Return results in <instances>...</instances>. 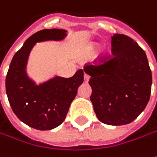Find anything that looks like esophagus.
<instances>
[{"label":"esophagus","mask_w":157,"mask_h":157,"mask_svg":"<svg viewBox=\"0 0 157 157\" xmlns=\"http://www.w3.org/2000/svg\"><path fill=\"white\" fill-rule=\"evenodd\" d=\"M89 75L87 74H84V82H89Z\"/></svg>","instance_id":"1"}]
</instances>
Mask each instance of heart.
<instances>
[{
	"mask_svg": "<svg viewBox=\"0 0 157 157\" xmlns=\"http://www.w3.org/2000/svg\"><path fill=\"white\" fill-rule=\"evenodd\" d=\"M93 47H94V48H96V44H94V46H93Z\"/></svg>",
	"mask_w": 157,
	"mask_h": 157,
	"instance_id": "heart-1",
	"label": "heart"
}]
</instances>
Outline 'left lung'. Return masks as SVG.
Here are the masks:
<instances>
[{
	"label": "left lung",
	"instance_id": "left-lung-1",
	"mask_svg": "<svg viewBox=\"0 0 157 157\" xmlns=\"http://www.w3.org/2000/svg\"><path fill=\"white\" fill-rule=\"evenodd\" d=\"M112 56L83 68L90 76V101L101 122L108 125L132 122L149 101L152 74L146 54L127 35L111 37Z\"/></svg>",
	"mask_w": 157,
	"mask_h": 157
}]
</instances>
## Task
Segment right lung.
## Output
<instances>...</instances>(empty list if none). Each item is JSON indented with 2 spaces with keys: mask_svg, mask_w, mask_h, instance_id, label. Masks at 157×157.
I'll return each instance as SVG.
<instances>
[{
  "mask_svg": "<svg viewBox=\"0 0 157 157\" xmlns=\"http://www.w3.org/2000/svg\"><path fill=\"white\" fill-rule=\"evenodd\" d=\"M67 31L59 29H43L31 35L12 59L6 77V92L15 116L28 126L48 130L61 125L70 104L83 82V70L72 77L59 75L37 83L27 72L30 52L37 42L61 41Z\"/></svg>",
  "mask_w": 157,
  "mask_h": 157,
  "instance_id": "right-lung-1",
  "label": "right lung"
}]
</instances>
